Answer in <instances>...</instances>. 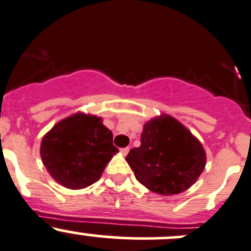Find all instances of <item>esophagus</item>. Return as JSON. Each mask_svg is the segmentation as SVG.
Masks as SVG:
<instances>
[{
  "label": "esophagus",
  "mask_w": 251,
  "mask_h": 251,
  "mask_svg": "<svg viewBox=\"0 0 251 251\" xmlns=\"http://www.w3.org/2000/svg\"><path fill=\"white\" fill-rule=\"evenodd\" d=\"M128 151H130V149H128V148H121L120 149V151H121V154H123V155H127Z\"/></svg>",
  "instance_id": "1"
}]
</instances>
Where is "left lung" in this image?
Here are the masks:
<instances>
[{"mask_svg":"<svg viewBox=\"0 0 251 251\" xmlns=\"http://www.w3.org/2000/svg\"><path fill=\"white\" fill-rule=\"evenodd\" d=\"M126 161L149 191L174 196L196 183L206 164V153L186 126L161 114L144 124L141 146L128 151Z\"/></svg>","mask_w":251,"mask_h":251,"instance_id":"1","label":"left lung"}]
</instances>
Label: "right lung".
<instances>
[{"instance_id":"obj_1","label":"right lung","mask_w":251,"mask_h":251,"mask_svg":"<svg viewBox=\"0 0 251 251\" xmlns=\"http://www.w3.org/2000/svg\"><path fill=\"white\" fill-rule=\"evenodd\" d=\"M118 151L102 118L81 111L55 124L40 147L48 174L69 189H82L97 182Z\"/></svg>"}]
</instances>
